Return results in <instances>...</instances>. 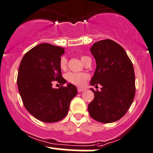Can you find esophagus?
<instances>
[{"mask_svg": "<svg viewBox=\"0 0 153 153\" xmlns=\"http://www.w3.org/2000/svg\"><path fill=\"white\" fill-rule=\"evenodd\" d=\"M84 90H85V88H83L79 87L78 88H77V91H78V92H82V91H83Z\"/></svg>", "mask_w": 153, "mask_h": 153, "instance_id": "34e87169", "label": "esophagus"}]
</instances>
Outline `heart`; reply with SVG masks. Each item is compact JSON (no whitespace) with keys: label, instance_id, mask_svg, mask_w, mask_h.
<instances>
[{"label":"heart","instance_id":"1","mask_svg":"<svg viewBox=\"0 0 153 153\" xmlns=\"http://www.w3.org/2000/svg\"><path fill=\"white\" fill-rule=\"evenodd\" d=\"M89 58L86 56H82L81 60L83 63H85ZM68 65V60L65 56H62L59 60V67L61 70L65 71L67 68ZM65 79L68 82L71 84H73L76 86L82 87L85 85L87 80L89 79V75L86 73H74V72H69L65 75Z\"/></svg>","mask_w":153,"mask_h":153}]
</instances>
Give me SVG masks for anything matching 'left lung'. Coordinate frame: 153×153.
<instances>
[{"instance_id": "obj_1", "label": "left lung", "mask_w": 153, "mask_h": 153, "mask_svg": "<svg viewBox=\"0 0 153 153\" xmlns=\"http://www.w3.org/2000/svg\"><path fill=\"white\" fill-rule=\"evenodd\" d=\"M90 51L97 64L90 84L102 88L100 91L91 88L94 98L88 105L89 114L100 123L117 121L127 112L135 94L132 63L125 50L111 39L95 42Z\"/></svg>"}]
</instances>
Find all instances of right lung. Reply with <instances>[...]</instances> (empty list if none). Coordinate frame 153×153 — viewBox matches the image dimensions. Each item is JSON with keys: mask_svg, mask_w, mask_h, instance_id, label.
I'll return each instance as SVG.
<instances>
[{"mask_svg": "<svg viewBox=\"0 0 153 153\" xmlns=\"http://www.w3.org/2000/svg\"><path fill=\"white\" fill-rule=\"evenodd\" d=\"M65 49L43 43L26 53L20 63L17 84L26 109L38 120L53 123L62 120L69 110L76 87L68 83L59 88L52 87L57 81L65 84L59 60Z\"/></svg>", "mask_w": 153, "mask_h": 153, "instance_id": "1", "label": "right lung"}]
</instances>
